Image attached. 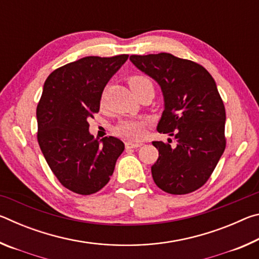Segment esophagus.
I'll list each match as a JSON object with an SVG mask.
<instances>
[{"mask_svg": "<svg viewBox=\"0 0 259 259\" xmlns=\"http://www.w3.org/2000/svg\"><path fill=\"white\" fill-rule=\"evenodd\" d=\"M142 145H143L142 143H135V142H126L125 143L126 148H137V147H140Z\"/></svg>", "mask_w": 259, "mask_h": 259, "instance_id": "esophagus-1", "label": "esophagus"}]
</instances>
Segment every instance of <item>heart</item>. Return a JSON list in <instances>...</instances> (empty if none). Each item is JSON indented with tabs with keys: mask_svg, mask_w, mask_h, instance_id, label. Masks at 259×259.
I'll list each match as a JSON object with an SVG mask.
<instances>
[{
	"mask_svg": "<svg viewBox=\"0 0 259 259\" xmlns=\"http://www.w3.org/2000/svg\"><path fill=\"white\" fill-rule=\"evenodd\" d=\"M128 83L130 89L134 91L135 95H137L139 91H142L147 87H153L150 78L145 75H131L128 78ZM147 123L148 122L143 119H125L120 121L114 130L121 137L139 140L145 135Z\"/></svg>",
	"mask_w": 259,
	"mask_h": 259,
	"instance_id": "obj_1",
	"label": "heart"
}]
</instances>
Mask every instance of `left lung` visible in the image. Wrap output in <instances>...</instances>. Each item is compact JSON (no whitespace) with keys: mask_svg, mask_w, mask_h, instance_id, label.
I'll return each mask as SVG.
<instances>
[{"mask_svg":"<svg viewBox=\"0 0 259 259\" xmlns=\"http://www.w3.org/2000/svg\"><path fill=\"white\" fill-rule=\"evenodd\" d=\"M130 60L160 84L164 111L156 129L177 143H152L159 151L152 165L154 183L169 194L194 192L207 183L226 147V113L216 82L200 64L166 52Z\"/></svg>","mask_w":259,"mask_h":259,"instance_id":"obj_1","label":"left lung"}]
</instances>
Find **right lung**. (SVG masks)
<instances>
[{"instance_id":"right-lung-1","label":"right lung","mask_w":259,"mask_h":259,"mask_svg":"<svg viewBox=\"0 0 259 259\" xmlns=\"http://www.w3.org/2000/svg\"><path fill=\"white\" fill-rule=\"evenodd\" d=\"M129 55L89 56L55 69L37 104V142L61 185L81 195L109 182L124 144L115 137L95 139L89 117L99 112L105 85Z\"/></svg>"}]
</instances>
